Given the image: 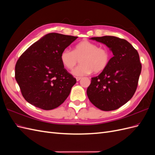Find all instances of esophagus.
<instances>
[{
  "label": "esophagus",
  "mask_w": 155,
  "mask_h": 155,
  "mask_svg": "<svg viewBox=\"0 0 155 155\" xmlns=\"http://www.w3.org/2000/svg\"><path fill=\"white\" fill-rule=\"evenodd\" d=\"M81 78H82L81 77H76V80H77V81L80 80V79H81Z\"/></svg>",
  "instance_id": "esophagus-1"
}]
</instances>
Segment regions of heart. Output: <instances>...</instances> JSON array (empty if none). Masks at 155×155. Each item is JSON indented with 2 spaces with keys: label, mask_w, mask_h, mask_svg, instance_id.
Here are the masks:
<instances>
[{
  "label": "heart",
  "mask_w": 155,
  "mask_h": 155,
  "mask_svg": "<svg viewBox=\"0 0 155 155\" xmlns=\"http://www.w3.org/2000/svg\"><path fill=\"white\" fill-rule=\"evenodd\" d=\"M110 52L107 48L98 47L96 43L88 41H83L75 46L73 51L64 50L61 54V61L68 70H72L79 59L81 64L73 70L76 76L100 73L107 67L110 61Z\"/></svg>",
  "instance_id": "obj_1"
}]
</instances>
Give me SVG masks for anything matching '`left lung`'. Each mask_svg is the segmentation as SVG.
I'll return each instance as SVG.
<instances>
[{
	"label": "left lung",
	"instance_id": "1",
	"mask_svg": "<svg viewBox=\"0 0 155 155\" xmlns=\"http://www.w3.org/2000/svg\"><path fill=\"white\" fill-rule=\"evenodd\" d=\"M105 44L114 56L107 67L91 78L87 88L89 100L98 109L114 110L129 101L137 88L142 64L137 50L128 41L114 36L92 37Z\"/></svg>",
	"mask_w": 155,
	"mask_h": 155
}]
</instances>
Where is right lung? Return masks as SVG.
<instances>
[{"label":"right lung","mask_w":155,"mask_h":155,"mask_svg":"<svg viewBox=\"0 0 155 155\" xmlns=\"http://www.w3.org/2000/svg\"><path fill=\"white\" fill-rule=\"evenodd\" d=\"M78 37L50 33L31 45L17 60L15 77L29 104L43 110L61 105L76 79L64 68L61 54Z\"/></svg>","instance_id":"add662e5"}]
</instances>
